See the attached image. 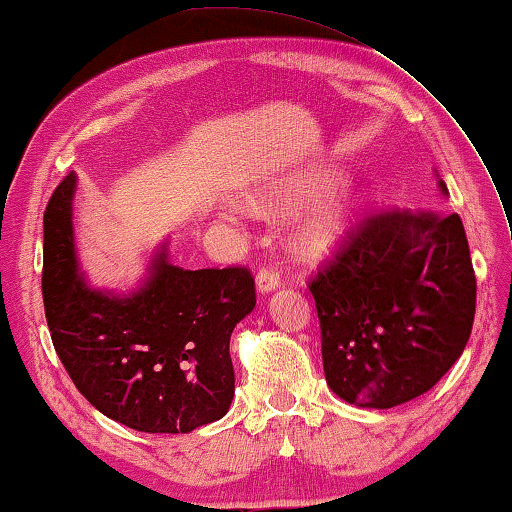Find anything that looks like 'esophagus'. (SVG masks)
I'll return each mask as SVG.
<instances>
[{
    "mask_svg": "<svg viewBox=\"0 0 512 512\" xmlns=\"http://www.w3.org/2000/svg\"><path fill=\"white\" fill-rule=\"evenodd\" d=\"M281 285V274L279 270H267V267H263L261 272H258L256 276V288L261 294L265 292H272Z\"/></svg>",
    "mask_w": 512,
    "mask_h": 512,
    "instance_id": "esophagus-1",
    "label": "esophagus"
}]
</instances>
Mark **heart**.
<instances>
[{
  "instance_id": "1",
  "label": "heart",
  "mask_w": 512,
  "mask_h": 512,
  "mask_svg": "<svg viewBox=\"0 0 512 512\" xmlns=\"http://www.w3.org/2000/svg\"><path fill=\"white\" fill-rule=\"evenodd\" d=\"M333 182L330 173H315L297 184L299 191L312 193ZM362 209V197L353 191H328L301 213L294 227V245L303 251H319L333 245L353 227Z\"/></svg>"
}]
</instances>
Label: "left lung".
Instances as JSON below:
<instances>
[{
	"label": "left lung",
	"mask_w": 512,
	"mask_h": 512,
	"mask_svg": "<svg viewBox=\"0 0 512 512\" xmlns=\"http://www.w3.org/2000/svg\"><path fill=\"white\" fill-rule=\"evenodd\" d=\"M308 288L328 387L357 407L423 396L472 333L477 279L459 213H369Z\"/></svg>",
	"instance_id": "left-lung-1"
}]
</instances>
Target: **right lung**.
I'll return each mask as SVG.
<instances>
[{
    "label": "right lung",
    "mask_w": 512,
    "mask_h": 512,
    "mask_svg": "<svg viewBox=\"0 0 512 512\" xmlns=\"http://www.w3.org/2000/svg\"><path fill=\"white\" fill-rule=\"evenodd\" d=\"M76 173L44 211L42 299L53 348L76 389L137 432L186 434L229 411V339L256 306L247 267L184 270L166 245L132 294L89 288L78 274L71 200Z\"/></svg>",
    "instance_id": "add662e5"
}]
</instances>
